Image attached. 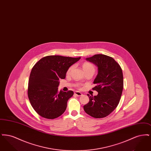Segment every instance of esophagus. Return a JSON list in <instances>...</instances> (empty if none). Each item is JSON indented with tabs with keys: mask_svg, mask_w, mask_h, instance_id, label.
I'll list each match as a JSON object with an SVG mask.
<instances>
[{
	"mask_svg": "<svg viewBox=\"0 0 151 151\" xmlns=\"http://www.w3.org/2000/svg\"><path fill=\"white\" fill-rule=\"evenodd\" d=\"M74 94H75V95H76L77 96H81L83 95V94L81 93V92H78V91H75V92H74Z\"/></svg>",
	"mask_w": 151,
	"mask_h": 151,
	"instance_id": "34e87169",
	"label": "esophagus"
}]
</instances>
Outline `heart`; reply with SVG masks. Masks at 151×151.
Instances as JSON below:
<instances>
[{
	"label": "heart",
	"instance_id": "b5f03b06",
	"mask_svg": "<svg viewBox=\"0 0 151 151\" xmlns=\"http://www.w3.org/2000/svg\"><path fill=\"white\" fill-rule=\"evenodd\" d=\"M72 68H73V67L71 66L68 68V70L67 71V73H69L70 72H71ZM83 68L85 72L87 71H95V67L93 65L90 63H88V62H84L83 64Z\"/></svg>",
	"mask_w": 151,
	"mask_h": 151
}]
</instances>
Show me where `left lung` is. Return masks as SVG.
Segmentation results:
<instances>
[{
	"mask_svg": "<svg viewBox=\"0 0 151 151\" xmlns=\"http://www.w3.org/2000/svg\"><path fill=\"white\" fill-rule=\"evenodd\" d=\"M98 67V74L92 88L99 93L90 96L89 102L84 106L86 114L96 118L106 117L117 107L123 88V77L121 66L112 57L96 54L86 58Z\"/></svg>",
	"mask_w": 151,
	"mask_h": 151,
	"instance_id": "obj_1",
	"label": "left lung"
}]
</instances>
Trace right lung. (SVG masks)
<instances>
[{
  "label": "right lung",
  "mask_w": 151,
  "mask_h": 151,
  "mask_svg": "<svg viewBox=\"0 0 151 151\" xmlns=\"http://www.w3.org/2000/svg\"><path fill=\"white\" fill-rule=\"evenodd\" d=\"M81 58L49 55L33 67L29 76L28 96L32 106L43 118L52 119L62 115L73 92L59 91V80L64 79L69 67Z\"/></svg>",
  "instance_id": "obj_1"
}]
</instances>
